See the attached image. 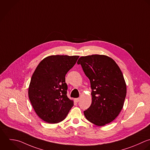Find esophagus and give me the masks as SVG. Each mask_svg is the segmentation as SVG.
Returning <instances> with one entry per match:
<instances>
[{
  "instance_id": "34e87169",
  "label": "esophagus",
  "mask_w": 150,
  "mask_h": 150,
  "mask_svg": "<svg viewBox=\"0 0 150 150\" xmlns=\"http://www.w3.org/2000/svg\"><path fill=\"white\" fill-rule=\"evenodd\" d=\"M80 98H76V99H75V101L76 102H79L80 101Z\"/></svg>"
}]
</instances>
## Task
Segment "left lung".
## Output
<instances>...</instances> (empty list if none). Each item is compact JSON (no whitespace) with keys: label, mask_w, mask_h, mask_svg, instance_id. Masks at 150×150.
<instances>
[{"label":"left lung","mask_w":150,"mask_h":150,"mask_svg":"<svg viewBox=\"0 0 150 150\" xmlns=\"http://www.w3.org/2000/svg\"><path fill=\"white\" fill-rule=\"evenodd\" d=\"M92 89V103L83 112L86 119L98 126L113 121L121 112L126 98L127 88L119 67L110 57L92 55L79 58Z\"/></svg>","instance_id":"8db88e82"}]
</instances>
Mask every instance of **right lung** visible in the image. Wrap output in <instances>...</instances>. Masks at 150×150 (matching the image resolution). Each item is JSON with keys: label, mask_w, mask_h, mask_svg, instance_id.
Here are the masks:
<instances>
[{"label": "right lung", "mask_w": 150, "mask_h": 150, "mask_svg": "<svg viewBox=\"0 0 150 150\" xmlns=\"http://www.w3.org/2000/svg\"><path fill=\"white\" fill-rule=\"evenodd\" d=\"M79 56L51 55L44 58L35 69L28 87V98L38 116L48 123L65 119L74 106L67 96V73Z\"/></svg>", "instance_id": "1"}]
</instances>
